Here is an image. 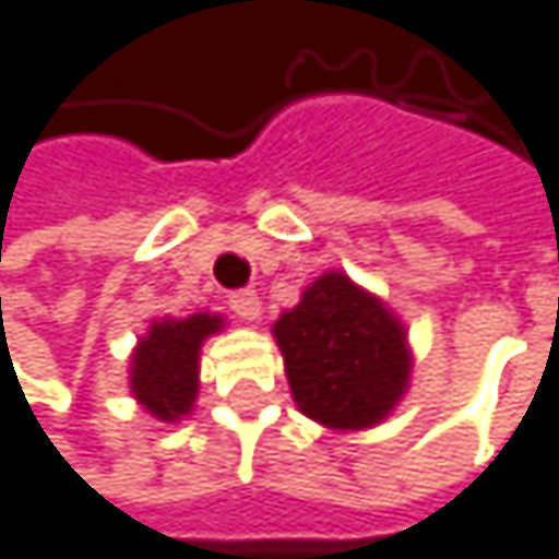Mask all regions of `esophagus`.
Returning <instances> with one entry per match:
<instances>
[{
  "mask_svg": "<svg viewBox=\"0 0 559 559\" xmlns=\"http://www.w3.org/2000/svg\"><path fill=\"white\" fill-rule=\"evenodd\" d=\"M229 307L239 320H255L259 310H263V300H259V293L255 289H236L229 296Z\"/></svg>",
  "mask_w": 559,
  "mask_h": 559,
  "instance_id": "esophagus-1",
  "label": "esophagus"
}]
</instances>
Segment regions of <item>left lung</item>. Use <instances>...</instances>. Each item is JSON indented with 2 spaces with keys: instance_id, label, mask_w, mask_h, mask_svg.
<instances>
[{
  "instance_id": "obj_1",
  "label": "left lung",
  "mask_w": 559,
  "mask_h": 559,
  "mask_svg": "<svg viewBox=\"0 0 559 559\" xmlns=\"http://www.w3.org/2000/svg\"><path fill=\"white\" fill-rule=\"evenodd\" d=\"M273 334L296 405L320 425L368 428L405 394V330L344 273H323Z\"/></svg>"
}]
</instances>
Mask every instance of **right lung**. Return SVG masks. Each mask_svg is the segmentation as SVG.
<instances>
[{"label":"right lung","mask_w":559,"mask_h":559,"mask_svg":"<svg viewBox=\"0 0 559 559\" xmlns=\"http://www.w3.org/2000/svg\"><path fill=\"white\" fill-rule=\"evenodd\" d=\"M222 326V317L195 313L188 320H154L141 337L131 368V391L141 405L165 421L191 412L199 391V347Z\"/></svg>","instance_id":"add662e5"}]
</instances>
